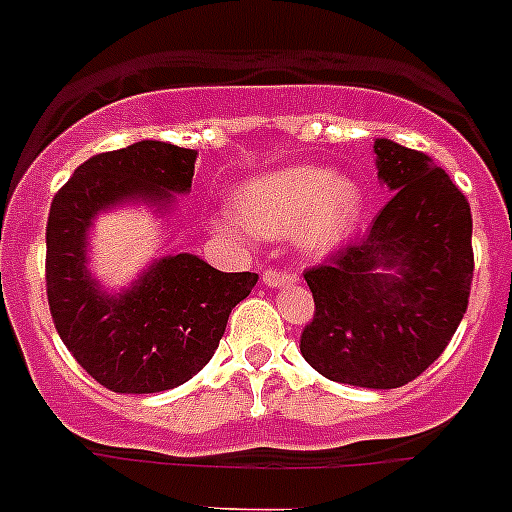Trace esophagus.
Segmentation results:
<instances>
[{"instance_id": "34e87169", "label": "esophagus", "mask_w": 512, "mask_h": 512, "mask_svg": "<svg viewBox=\"0 0 512 512\" xmlns=\"http://www.w3.org/2000/svg\"><path fill=\"white\" fill-rule=\"evenodd\" d=\"M300 277H297V271L292 269H264V284L266 287H289V284H297Z\"/></svg>"}]
</instances>
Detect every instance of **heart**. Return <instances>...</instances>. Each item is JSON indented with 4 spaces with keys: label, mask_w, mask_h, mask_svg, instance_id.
<instances>
[{
    "label": "heart",
    "mask_w": 512,
    "mask_h": 512,
    "mask_svg": "<svg viewBox=\"0 0 512 512\" xmlns=\"http://www.w3.org/2000/svg\"><path fill=\"white\" fill-rule=\"evenodd\" d=\"M241 212H217L215 228L230 235L253 230L266 235L295 233L302 246L323 253L341 246L359 225L364 197L346 176L315 166L269 171L246 184L238 197Z\"/></svg>",
    "instance_id": "obj_1"
}]
</instances>
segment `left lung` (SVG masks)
Listing matches in <instances>:
<instances>
[{"instance_id":"1","label":"left lung","mask_w":512,"mask_h":512,"mask_svg":"<svg viewBox=\"0 0 512 512\" xmlns=\"http://www.w3.org/2000/svg\"><path fill=\"white\" fill-rule=\"evenodd\" d=\"M392 200L372 228L305 271L315 315L300 351L323 377L392 390L428 369L459 328L472 289V210L431 156L374 140Z\"/></svg>"}]
</instances>
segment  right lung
Segmentation results:
<instances>
[{
  "label": "right lung",
  "mask_w": 512,
  "mask_h": 512,
  "mask_svg": "<svg viewBox=\"0 0 512 512\" xmlns=\"http://www.w3.org/2000/svg\"><path fill=\"white\" fill-rule=\"evenodd\" d=\"M197 151L140 140L92 156L51 202L45 228V292L53 325L74 359L122 395L174 390L212 359L228 315L259 274L212 269L192 253L156 261L120 295L87 269V230L97 212L143 200L166 210L192 187Z\"/></svg>",
  "instance_id": "right-lung-1"
}]
</instances>
